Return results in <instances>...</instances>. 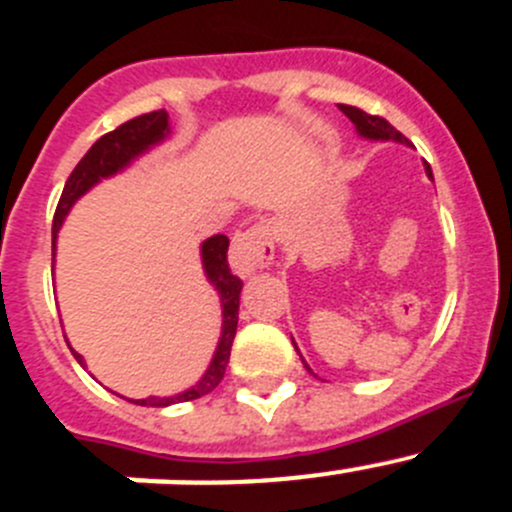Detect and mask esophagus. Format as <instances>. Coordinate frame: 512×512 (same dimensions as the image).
Instances as JSON below:
<instances>
[{
	"label": "esophagus",
	"mask_w": 512,
	"mask_h": 512,
	"mask_svg": "<svg viewBox=\"0 0 512 512\" xmlns=\"http://www.w3.org/2000/svg\"><path fill=\"white\" fill-rule=\"evenodd\" d=\"M272 260H275V237L270 225L260 223L235 232L230 245V265L237 275H255L262 267H270Z\"/></svg>",
	"instance_id": "esophagus-1"
}]
</instances>
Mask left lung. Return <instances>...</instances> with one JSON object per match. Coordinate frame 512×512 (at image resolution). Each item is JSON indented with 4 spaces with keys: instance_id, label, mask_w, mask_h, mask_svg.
Segmentation results:
<instances>
[{
    "instance_id": "1",
    "label": "left lung",
    "mask_w": 512,
    "mask_h": 512,
    "mask_svg": "<svg viewBox=\"0 0 512 512\" xmlns=\"http://www.w3.org/2000/svg\"><path fill=\"white\" fill-rule=\"evenodd\" d=\"M339 111H342L344 116H347L349 121L354 123L356 133H359L361 138H366V141H396V143H406V146H411L409 138L401 136V133L396 131V128L391 126L389 121H386V118H381V116H369V113L361 111V108H356V106H344V103H339ZM423 165H426V175L433 180L431 165H428V163H423ZM292 344H294V339H292ZM294 349H297V344H294ZM297 354H299V349H297ZM299 356H302V354H299ZM302 364H304V369L309 371V374H314V371L309 369L307 361L302 359Z\"/></svg>"
}]
</instances>
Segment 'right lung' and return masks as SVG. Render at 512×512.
<instances>
[{"mask_svg":"<svg viewBox=\"0 0 512 512\" xmlns=\"http://www.w3.org/2000/svg\"><path fill=\"white\" fill-rule=\"evenodd\" d=\"M168 136H170L168 111H153V113H143V116L138 118H131V121L121 123L116 131L98 138L94 146L89 148V153L79 160V165H76L74 173L69 175V180H66L64 193H61L59 205H56L54 227H51V255L56 257V237H59L61 225H64L66 215L71 213L76 200L84 198V195L89 193L94 185L101 183V180L113 178L116 173L126 170L133 160L146 156L151 148L160 146ZM227 245H230V240H227L225 235H213L200 245L203 272L205 277H208L210 285H213L215 292H218L220 307H223V327H220L218 347H215L213 359H210L205 374L200 376L190 389L180 391V394L148 396V399H126V396L118 394L121 399L131 401V404L136 406H156V409H163V406H170V404H183V401L200 399V396L210 394V391L223 381L225 366L227 361H230L232 339H235V332H237V309H240V292H242V282L232 275L230 265H227ZM71 352H74V349H71ZM74 359L86 369L84 356L74 352Z\"/></svg>","mask_w":512,"mask_h":512,"instance_id":"1","label":"right lung"}]
</instances>
